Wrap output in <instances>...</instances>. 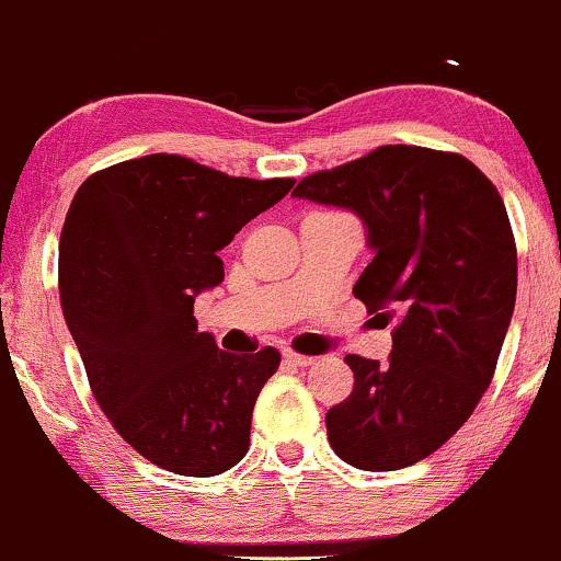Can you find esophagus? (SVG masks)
I'll use <instances>...</instances> for the list:
<instances>
[{
  "mask_svg": "<svg viewBox=\"0 0 561 561\" xmlns=\"http://www.w3.org/2000/svg\"><path fill=\"white\" fill-rule=\"evenodd\" d=\"M283 358H286L288 364H296V366H309L314 362L312 356H307V354H296V351H291V348H283Z\"/></svg>",
  "mask_w": 561,
  "mask_h": 561,
  "instance_id": "1",
  "label": "esophagus"
}]
</instances>
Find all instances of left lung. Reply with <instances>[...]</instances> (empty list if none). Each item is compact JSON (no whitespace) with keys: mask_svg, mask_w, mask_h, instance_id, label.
<instances>
[{"mask_svg":"<svg viewBox=\"0 0 561 561\" xmlns=\"http://www.w3.org/2000/svg\"><path fill=\"white\" fill-rule=\"evenodd\" d=\"M296 197L351 207L375 260L354 296L392 328L387 364L345 356L354 392L324 416L335 455L362 471L428 458L492 385L513 320L517 249L502 195L460 153L382 145L304 176Z\"/></svg>","mask_w":561,"mask_h":561,"instance_id":"obj_1","label":"left lung"}]
</instances>
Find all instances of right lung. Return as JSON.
Instances as JSON below:
<instances>
[{"mask_svg":"<svg viewBox=\"0 0 561 561\" xmlns=\"http://www.w3.org/2000/svg\"><path fill=\"white\" fill-rule=\"evenodd\" d=\"M153 153L88 176L59 237V299L90 390L119 437L179 476H218L249 449L252 411L280 354H228L199 333L195 296L224 280L218 252L288 195Z\"/></svg>","mask_w":561,"mask_h":561,"instance_id":"obj_1","label":"right lung"}]
</instances>
